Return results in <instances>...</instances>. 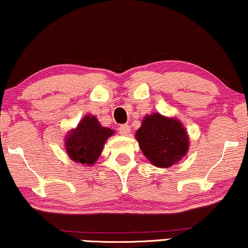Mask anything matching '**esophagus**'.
Wrapping results in <instances>:
<instances>
[{
	"label": "esophagus",
	"instance_id": "34e87169",
	"mask_svg": "<svg viewBox=\"0 0 248 248\" xmlns=\"http://www.w3.org/2000/svg\"><path fill=\"white\" fill-rule=\"evenodd\" d=\"M130 126L127 124H124V125H121V126L118 127V132L122 134V136H127V134H130Z\"/></svg>",
	"mask_w": 248,
	"mask_h": 248
}]
</instances>
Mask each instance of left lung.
<instances>
[{
	"label": "left lung",
	"instance_id": "1",
	"mask_svg": "<svg viewBox=\"0 0 248 248\" xmlns=\"http://www.w3.org/2000/svg\"><path fill=\"white\" fill-rule=\"evenodd\" d=\"M136 139L140 149L153 166L169 168L185 156L188 151V134L178 119L161 114L146 115Z\"/></svg>",
	"mask_w": 248,
	"mask_h": 248
}]
</instances>
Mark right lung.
Returning <instances> with one entry per match:
<instances>
[{"label":"right lung","instance_id":"add662e5","mask_svg":"<svg viewBox=\"0 0 248 248\" xmlns=\"http://www.w3.org/2000/svg\"><path fill=\"white\" fill-rule=\"evenodd\" d=\"M112 134L114 130L101 126L95 116L86 115L77 127L65 136L66 153L72 161L92 166L102 153L107 139Z\"/></svg>","mask_w":248,"mask_h":248}]
</instances>
